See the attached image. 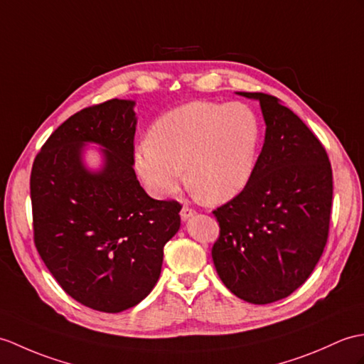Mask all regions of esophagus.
Returning <instances> with one entry per match:
<instances>
[{
    "instance_id": "1",
    "label": "esophagus",
    "mask_w": 364,
    "mask_h": 364,
    "mask_svg": "<svg viewBox=\"0 0 364 364\" xmlns=\"http://www.w3.org/2000/svg\"><path fill=\"white\" fill-rule=\"evenodd\" d=\"M197 213H196V209H192V208H189V206H183V209H181V213H180V215H181V220H189V218L192 217V215H196Z\"/></svg>"
}]
</instances>
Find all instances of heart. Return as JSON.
<instances>
[{
	"label": "heart",
	"mask_w": 364,
	"mask_h": 364,
	"mask_svg": "<svg viewBox=\"0 0 364 364\" xmlns=\"http://www.w3.org/2000/svg\"><path fill=\"white\" fill-rule=\"evenodd\" d=\"M149 139L134 147V167L155 197L167 198L188 181L209 203H226L255 173L260 122L242 102L196 100L161 114Z\"/></svg>",
	"instance_id": "heart-1"
}]
</instances>
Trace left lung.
Wrapping results in <instances>:
<instances>
[{
	"mask_svg": "<svg viewBox=\"0 0 364 364\" xmlns=\"http://www.w3.org/2000/svg\"><path fill=\"white\" fill-rule=\"evenodd\" d=\"M237 95L259 100L265 142L247 188L214 210L220 235L213 260L235 296L269 304L299 289L323 256L332 167L323 144L277 97Z\"/></svg>",
	"mask_w": 364,
	"mask_h": 364,
	"instance_id": "obj_1",
	"label": "left lung"
}]
</instances>
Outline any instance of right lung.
Returning <instances> with one entry per match:
<instances>
[{
	"instance_id": "obj_1",
	"label": "right lung",
	"mask_w": 364,
	"mask_h": 364,
	"mask_svg": "<svg viewBox=\"0 0 364 364\" xmlns=\"http://www.w3.org/2000/svg\"><path fill=\"white\" fill-rule=\"evenodd\" d=\"M134 100L112 99L73 114L50 134L31 172L33 242L58 285L92 310L134 307L161 274L181 205L154 200L134 173ZM97 143L105 164L82 163Z\"/></svg>"
}]
</instances>
